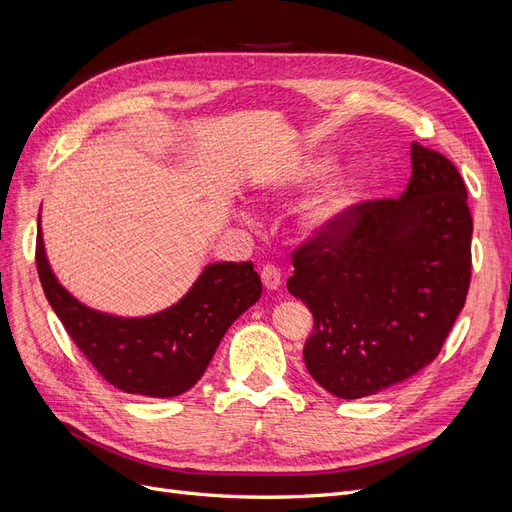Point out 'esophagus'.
I'll return each mask as SVG.
<instances>
[{
    "label": "esophagus",
    "instance_id": "esophagus-1",
    "mask_svg": "<svg viewBox=\"0 0 512 512\" xmlns=\"http://www.w3.org/2000/svg\"><path fill=\"white\" fill-rule=\"evenodd\" d=\"M261 283L268 291H276L280 287V283H283V274H280V270L274 266H263Z\"/></svg>",
    "mask_w": 512,
    "mask_h": 512
}]
</instances>
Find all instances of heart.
Returning a JSON list of instances; mask_svg holds the SVG:
<instances>
[{"label": "heart", "mask_w": 512, "mask_h": 512, "mask_svg": "<svg viewBox=\"0 0 512 512\" xmlns=\"http://www.w3.org/2000/svg\"><path fill=\"white\" fill-rule=\"evenodd\" d=\"M338 161L332 155H304L278 176L263 183V191L276 197H291L315 187L334 174ZM368 197V178L359 170L336 174L312 193L298 208L295 223L306 238H332L349 225Z\"/></svg>", "instance_id": "heart-1"}]
</instances>
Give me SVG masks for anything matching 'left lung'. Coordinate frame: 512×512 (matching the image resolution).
<instances>
[{
  "label": "left lung",
  "instance_id": "1",
  "mask_svg": "<svg viewBox=\"0 0 512 512\" xmlns=\"http://www.w3.org/2000/svg\"><path fill=\"white\" fill-rule=\"evenodd\" d=\"M398 200L364 202L332 238L293 253L287 289L315 319L304 344L310 376L357 400L432 364L466 304L472 217L453 163L410 144Z\"/></svg>",
  "mask_w": 512,
  "mask_h": 512
}]
</instances>
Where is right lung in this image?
<instances>
[{"label": "right lung", "mask_w": 512, "mask_h": 512, "mask_svg": "<svg viewBox=\"0 0 512 512\" xmlns=\"http://www.w3.org/2000/svg\"><path fill=\"white\" fill-rule=\"evenodd\" d=\"M38 276L48 304L93 368L110 385L146 398H174L206 372L225 332L261 298L251 261L208 263L193 287L166 310L119 317L78 302L48 263L38 217Z\"/></svg>", "instance_id": "obj_1"}]
</instances>
